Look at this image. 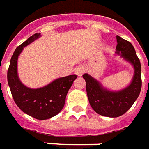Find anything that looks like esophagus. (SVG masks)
<instances>
[{"label":"esophagus","mask_w":149,"mask_h":149,"mask_svg":"<svg viewBox=\"0 0 149 149\" xmlns=\"http://www.w3.org/2000/svg\"><path fill=\"white\" fill-rule=\"evenodd\" d=\"M84 72H85L84 67H83V66H79L77 69H76L75 73L77 75L78 77H81V76L84 74Z\"/></svg>","instance_id":"34e87169"}]
</instances>
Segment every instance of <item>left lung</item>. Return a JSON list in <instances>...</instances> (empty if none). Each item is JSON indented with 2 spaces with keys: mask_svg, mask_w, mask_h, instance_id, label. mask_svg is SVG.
<instances>
[{
  "mask_svg": "<svg viewBox=\"0 0 149 149\" xmlns=\"http://www.w3.org/2000/svg\"><path fill=\"white\" fill-rule=\"evenodd\" d=\"M116 54L133 66L134 69L130 84L122 90L111 91L99 80L84 73L86 91L90 105L97 114L109 118L124 114L138 98L141 89V66L133 45L117 35Z\"/></svg>",
  "mask_w": 149,
  "mask_h": 149,
  "instance_id": "obj_1",
  "label": "left lung"
}]
</instances>
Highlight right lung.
<instances>
[{
	"label": "right lung",
	"mask_w": 149,
	"mask_h": 149,
	"mask_svg": "<svg viewBox=\"0 0 149 149\" xmlns=\"http://www.w3.org/2000/svg\"><path fill=\"white\" fill-rule=\"evenodd\" d=\"M40 37V33L31 35L14 51L8 70V83L19 108L36 119L46 120L57 115L62 110L67 93L77 77L69 75L58 78L38 88H30L22 83L17 71L19 56L24 47Z\"/></svg>",
	"instance_id": "add662e5"
}]
</instances>
